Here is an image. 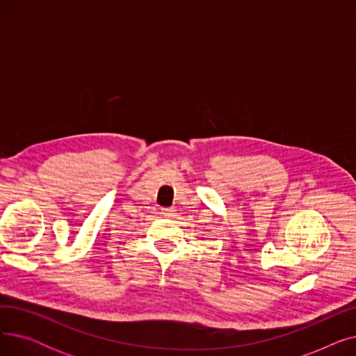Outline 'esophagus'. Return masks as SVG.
I'll use <instances>...</instances> for the list:
<instances>
[{"mask_svg": "<svg viewBox=\"0 0 356 356\" xmlns=\"http://www.w3.org/2000/svg\"><path fill=\"white\" fill-rule=\"evenodd\" d=\"M161 215L164 218H173L175 216V209H172V208H163L161 209Z\"/></svg>", "mask_w": 356, "mask_h": 356, "instance_id": "obj_1", "label": "esophagus"}]
</instances>
